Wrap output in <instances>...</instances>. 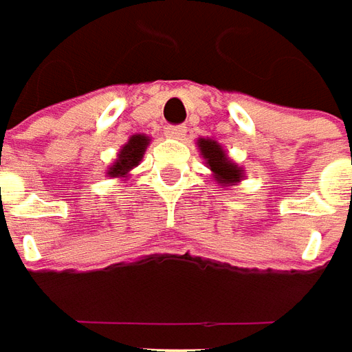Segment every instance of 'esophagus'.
<instances>
[{"instance_id":"obj_1","label":"esophagus","mask_w":352,"mask_h":352,"mask_svg":"<svg viewBox=\"0 0 352 352\" xmlns=\"http://www.w3.org/2000/svg\"><path fill=\"white\" fill-rule=\"evenodd\" d=\"M186 131H188L186 126H182V124H176V126H166L164 134H166L168 138H176V140H180V138H184Z\"/></svg>"}]
</instances>
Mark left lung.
I'll return each instance as SVG.
<instances>
[{"instance_id":"left-lung-1","label":"left lung","mask_w":352,"mask_h":352,"mask_svg":"<svg viewBox=\"0 0 352 352\" xmlns=\"http://www.w3.org/2000/svg\"><path fill=\"white\" fill-rule=\"evenodd\" d=\"M199 151L206 161V166H210L212 174L218 184L221 186H235L244 178L243 168L236 163H233L228 157V153L223 151L220 144L212 138H199L197 140Z\"/></svg>"}]
</instances>
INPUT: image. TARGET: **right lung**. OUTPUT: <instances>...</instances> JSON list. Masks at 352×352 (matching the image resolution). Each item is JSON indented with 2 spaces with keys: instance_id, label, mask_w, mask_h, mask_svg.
<instances>
[{
  "instance_id": "add662e5",
  "label": "right lung",
  "mask_w": 352,
  "mask_h": 352,
  "mask_svg": "<svg viewBox=\"0 0 352 352\" xmlns=\"http://www.w3.org/2000/svg\"><path fill=\"white\" fill-rule=\"evenodd\" d=\"M148 144L149 136H146V134H134V136H131L129 142L119 151L116 163L109 166V170L106 174H108L109 178H126V174L134 166H138V163L142 161Z\"/></svg>"
}]
</instances>
